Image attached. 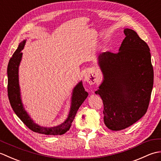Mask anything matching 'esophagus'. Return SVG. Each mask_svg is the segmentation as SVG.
I'll return each mask as SVG.
<instances>
[{
    "label": "esophagus",
    "mask_w": 161,
    "mask_h": 161,
    "mask_svg": "<svg viewBox=\"0 0 161 161\" xmlns=\"http://www.w3.org/2000/svg\"><path fill=\"white\" fill-rule=\"evenodd\" d=\"M84 80L89 84H94L95 83V76L93 72L88 71L84 75Z\"/></svg>",
    "instance_id": "34e87169"
}]
</instances>
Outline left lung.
I'll use <instances>...</instances> for the list:
<instances>
[{"mask_svg":"<svg viewBox=\"0 0 161 161\" xmlns=\"http://www.w3.org/2000/svg\"><path fill=\"white\" fill-rule=\"evenodd\" d=\"M124 33L118 53L107 51L98 57L104 81L95 93L103 102L105 125L112 131L129 127L146 114L153 84L148 45L133 30Z\"/></svg>","mask_w":161,"mask_h":161,"instance_id":"obj_1","label":"left lung"}]
</instances>
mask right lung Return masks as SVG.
Instances as JSON below:
<instances>
[{"instance_id":"add662e5","label":"right lung","mask_w":161,"mask_h":161,"mask_svg":"<svg viewBox=\"0 0 161 161\" xmlns=\"http://www.w3.org/2000/svg\"><path fill=\"white\" fill-rule=\"evenodd\" d=\"M25 43V41H23L19 44L18 48L13 54L12 57L10 58L8 64V93L10 104H11V107L13 108L14 111L20 119V120L32 131L46 135L64 134V133H66L69 130L72 122H73L75 115L77 114V110L84 101L86 100V98L88 96V93L85 91L82 82L80 81L73 90L70 111L66 121L59 126L51 128L42 127V126L36 125L30 119L29 115L27 114L26 111L24 110L20 96L18 75L19 66L22 57L21 50L23 49Z\"/></svg>"}]
</instances>
